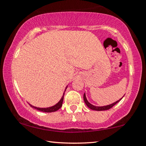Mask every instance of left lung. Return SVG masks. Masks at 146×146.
Segmentation results:
<instances>
[{
    "label": "left lung",
    "mask_w": 146,
    "mask_h": 146,
    "mask_svg": "<svg viewBox=\"0 0 146 146\" xmlns=\"http://www.w3.org/2000/svg\"><path fill=\"white\" fill-rule=\"evenodd\" d=\"M122 98H120V100H118V101H117V102L111 104H110V105H108V106H95L92 105L91 104H90V102H88L87 98H86V94L85 93L84 94V100L86 106H87L89 108H90L91 110H95V111H104V110H110V109L113 106H114L116 104L118 103L120 100H122Z\"/></svg>",
    "instance_id": "8db88e82"
}]
</instances>
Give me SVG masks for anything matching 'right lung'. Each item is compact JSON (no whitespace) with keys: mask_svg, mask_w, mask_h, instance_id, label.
Here are the masks:
<instances>
[{"mask_svg":"<svg viewBox=\"0 0 146 146\" xmlns=\"http://www.w3.org/2000/svg\"><path fill=\"white\" fill-rule=\"evenodd\" d=\"M65 90V91H66ZM65 91H64V92H65ZM64 93L63 94L62 97L61 99L60 100V101L55 104V106H51V107H49V108H36V107H35V106H32L31 104H29V106H31V108H33L35 109H36V110H37L38 111H42V112H46V113H51V112H55L56 111L58 110L59 109H60L62 106V102H63V100H64Z\"/></svg>","mask_w":146,"mask_h":146,"instance_id":"right-lung-1","label":"right lung"}]
</instances>
